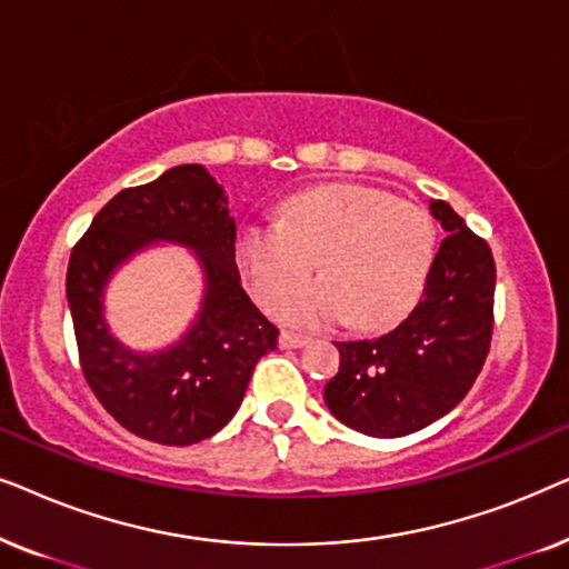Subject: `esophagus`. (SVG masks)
Here are the masks:
<instances>
[{
    "instance_id": "34e87169",
    "label": "esophagus",
    "mask_w": 569,
    "mask_h": 569,
    "mask_svg": "<svg viewBox=\"0 0 569 569\" xmlns=\"http://www.w3.org/2000/svg\"><path fill=\"white\" fill-rule=\"evenodd\" d=\"M302 345H308V337H302V333H295V331L279 333V347L282 349H298Z\"/></svg>"
}]
</instances>
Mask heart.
<instances>
[{
  "label": "heart",
  "instance_id": "heart-1",
  "mask_svg": "<svg viewBox=\"0 0 569 569\" xmlns=\"http://www.w3.org/2000/svg\"><path fill=\"white\" fill-rule=\"evenodd\" d=\"M321 280L291 291L315 259ZM435 259V224L422 207L360 183H326L287 201L279 222H248L236 263L261 306L295 326L386 329L415 308Z\"/></svg>",
  "mask_w": 569,
  "mask_h": 569
}]
</instances>
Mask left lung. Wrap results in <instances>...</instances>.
<instances>
[{
    "label": "left lung",
    "mask_w": 569,
    "mask_h": 569,
    "mask_svg": "<svg viewBox=\"0 0 569 569\" xmlns=\"http://www.w3.org/2000/svg\"><path fill=\"white\" fill-rule=\"evenodd\" d=\"M448 238L415 310L378 339L337 341L323 388L331 415L372 438H401L446 417L485 368L495 326V259L448 201H430Z\"/></svg>",
    "instance_id": "obj_1"
}]
</instances>
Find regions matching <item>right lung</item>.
<instances>
[{"instance_id": "1", "label": "right lung", "mask_w": 569, "mask_h": 569, "mask_svg": "<svg viewBox=\"0 0 569 569\" xmlns=\"http://www.w3.org/2000/svg\"><path fill=\"white\" fill-rule=\"evenodd\" d=\"M152 239L193 247L208 290L198 323L178 346L137 356L107 333L102 290L112 269ZM67 300L90 391L121 427L160 446H193L220 432L256 362L277 349L279 329L240 284L236 220L204 166H176L116 193L72 248Z\"/></svg>"}]
</instances>
